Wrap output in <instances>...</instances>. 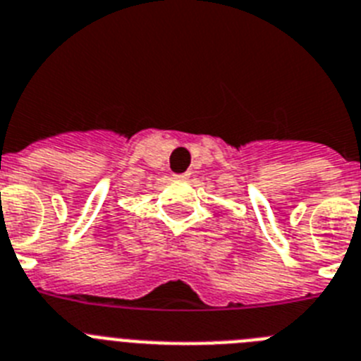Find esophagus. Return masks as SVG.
<instances>
[{
  "instance_id": "1",
  "label": "esophagus",
  "mask_w": 361,
  "mask_h": 361,
  "mask_svg": "<svg viewBox=\"0 0 361 361\" xmlns=\"http://www.w3.org/2000/svg\"><path fill=\"white\" fill-rule=\"evenodd\" d=\"M189 176V174H187V172H185V174H176V178L178 180H185V178Z\"/></svg>"
}]
</instances>
